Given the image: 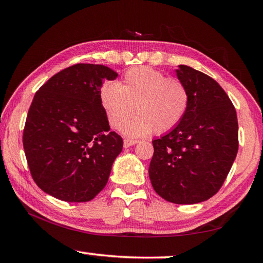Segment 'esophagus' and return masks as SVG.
<instances>
[{
    "label": "esophagus",
    "mask_w": 263,
    "mask_h": 263,
    "mask_svg": "<svg viewBox=\"0 0 263 263\" xmlns=\"http://www.w3.org/2000/svg\"><path fill=\"white\" fill-rule=\"evenodd\" d=\"M137 140H131V139H125L124 140V147L127 148V147H131V146L136 145L137 144Z\"/></svg>",
    "instance_id": "obj_1"
}]
</instances>
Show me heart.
<instances>
[{
	"instance_id": "1",
	"label": "heart",
	"mask_w": 263,
	"mask_h": 263,
	"mask_svg": "<svg viewBox=\"0 0 263 263\" xmlns=\"http://www.w3.org/2000/svg\"><path fill=\"white\" fill-rule=\"evenodd\" d=\"M101 104L112 127H121L136 112L137 117L122 127L127 137L163 133L174 128L189 108V91L177 79L167 78L151 67L127 70L123 82H105Z\"/></svg>"
}]
</instances>
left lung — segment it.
I'll return each mask as SVG.
<instances>
[{
  "mask_svg": "<svg viewBox=\"0 0 263 263\" xmlns=\"http://www.w3.org/2000/svg\"><path fill=\"white\" fill-rule=\"evenodd\" d=\"M175 73L189 91V108L174 128L152 141L148 174L163 199L197 204L217 194L237 157V112L209 75L185 65Z\"/></svg>",
  "mask_w": 263,
  "mask_h": 263,
  "instance_id": "1",
  "label": "left lung"
}]
</instances>
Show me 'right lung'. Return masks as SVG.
<instances>
[{"instance_id": "add662e5", "label": "right lung", "mask_w": 263, "mask_h": 263, "mask_svg": "<svg viewBox=\"0 0 263 263\" xmlns=\"http://www.w3.org/2000/svg\"><path fill=\"white\" fill-rule=\"evenodd\" d=\"M117 72L103 65L65 68L35 92L23 146L37 185L65 202L91 201L108 183L123 139L110 131L101 104L104 80Z\"/></svg>"}]
</instances>
